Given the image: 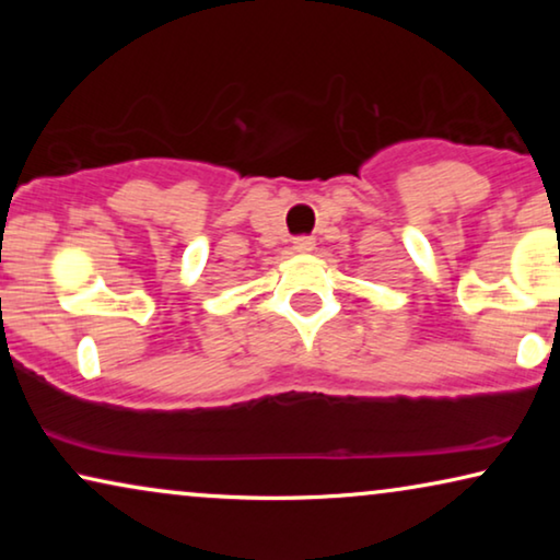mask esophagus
I'll return each instance as SVG.
<instances>
[{"instance_id": "34e87169", "label": "esophagus", "mask_w": 560, "mask_h": 560, "mask_svg": "<svg viewBox=\"0 0 560 560\" xmlns=\"http://www.w3.org/2000/svg\"><path fill=\"white\" fill-rule=\"evenodd\" d=\"M316 247V242H313V236H295L293 240V249L301 252V255H308Z\"/></svg>"}]
</instances>
